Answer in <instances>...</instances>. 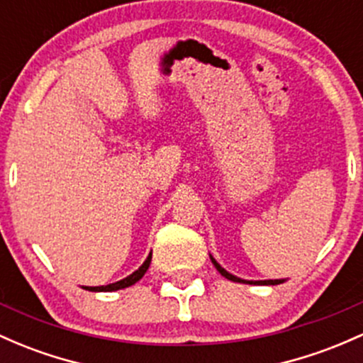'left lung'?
I'll list each match as a JSON object with an SVG mask.
<instances>
[{"label":"left lung","mask_w":363,"mask_h":363,"mask_svg":"<svg viewBox=\"0 0 363 363\" xmlns=\"http://www.w3.org/2000/svg\"><path fill=\"white\" fill-rule=\"evenodd\" d=\"M210 260H212L215 269H217L225 279H229V281L246 282V284H262V286H274V284H281V282H284V279H269V281H245V279H240V277H236V276H233V274L227 272L224 267H220V264H217V260H215L212 255H210Z\"/></svg>","instance_id":"obj_1"}]
</instances>
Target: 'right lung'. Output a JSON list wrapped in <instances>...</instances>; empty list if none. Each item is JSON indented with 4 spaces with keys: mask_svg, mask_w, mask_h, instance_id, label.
Returning <instances> with one entry per match:
<instances>
[{
    "mask_svg": "<svg viewBox=\"0 0 363 363\" xmlns=\"http://www.w3.org/2000/svg\"><path fill=\"white\" fill-rule=\"evenodd\" d=\"M150 264H151V253L148 255V258L145 260V264L139 267L136 272H133L130 276L122 279V281H117V282H113V284H106V286H94V288H91V286H84V289H87V291H117V289L129 288V286L136 284L139 279L145 276Z\"/></svg>",
    "mask_w": 363,
    "mask_h": 363,
    "instance_id": "right-lung-1",
    "label": "right lung"
}]
</instances>
